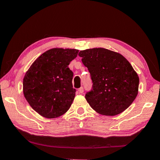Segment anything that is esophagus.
<instances>
[{
  "label": "esophagus",
  "instance_id": "34e87169",
  "mask_svg": "<svg viewBox=\"0 0 160 160\" xmlns=\"http://www.w3.org/2000/svg\"><path fill=\"white\" fill-rule=\"evenodd\" d=\"M78 92H79L80 94L83 93V92H84V89H83V88L81 87L80 88H79V89H78Z\"/></svg>",
  "mask_w": 160,
  "mask_h": 160
}]
</instances>
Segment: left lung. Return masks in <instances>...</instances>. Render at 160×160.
<instances>
[{"label": "left lung", "instance_id": "1", "mask_svg": "<svg viewBox=\"0 0 160 160\" xmlns=\"http://www.w3.org/2000/svg\"><path fill=\"white\" fill-rule=\"evenodd\" d=\"M88 68L92 89L85 95L90 107L99 114L118 115L135 100L138 94V75L126 58L102 48L81 50L78 54Z\"/></svg>", "mask_w": 160, "mask_h": 160}]
</instances>
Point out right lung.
Returning <instances> with one entry per match:
<instances>
[{"mask_svg": "<svg viewBox=\"0 0 160 160\" xmlns=\"http://www.w3.org/2000/svg\"><path fill=\"white\" fill-rule=\"evenodd\" d=\"M79 50L52 48L35 60L25 73L22 90L31 108L42 117H60L70 108L75 96L73 72L68 68Z\"/></svg>", "mask_w": 160, "mask_h": 160, "instance_id": "add662e5", "label": "right lung"}]
</instances>
